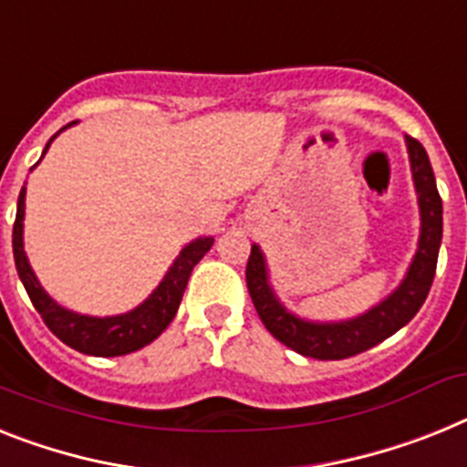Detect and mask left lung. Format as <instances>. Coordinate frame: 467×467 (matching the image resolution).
I'll list each match as a JSON object with an SVG mask.
<instances>
[{
	"label": "left lung",
	"mask_w": 467,
	"mask_h": 467,
	"mask_svg": "<svg viewBox=\"0 0 467 467\" xmlns=\"http://www.w3.org/2000/svg\"><path fill=\"white\" fill-rule=\"evenodd\" d=\"M406 149H409L418 207H420V238H418V250L404 281L380 305L370 306L361 317L337 321V324L305 321V318L290 314L274 295L260 245H253L250 250L245 281H248L254 309L260 314L265 328L278 342L302 357L336 361V358H348L366 352V349L376 348L378 342L388 340L400 328H404L423 306L430 285H432L437 254H440L441 245V198L437 184H434L432 165H430L423 143L413 137H406Z\"/></svg>",
	"instance_id": "8db88e82"
}]
</instances>
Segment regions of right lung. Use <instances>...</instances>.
I'll list each match as a JSON object with an SVG mask.
<instances>
[{
	"mask_svg": "<svg viewBox=\"0 0 467 467\" xmlns=\"http://www.w3.org/2000/svg\"><path fill=\"white\" fill-rule=\"evenodd\" d=\"M70 125H75V122H70ZM61 131H56L54 137L49 139V143ZM49 143H47V149H49ZM47 149H44V153H47ZM23 217H26V186H23L21 195H18V210H16L14 222V260L18 276H21L23 285H26L39 317L44 318L47 328L58 340L66 342L67 348L78 349L82 354H91V357H122V354L146 348L149 342H153L155 337L161 336L162 330L172 324L179 302L184 297L186 283H189L193 266L202 260V254L213 248L214 243V238L210 236L195 238L193 243H189L179 253V257L170 266V272L165 274L161 285L149 295V300H143L137 309H131L127 314L99 318L70 312L66 306L56 305L49 295L44 293L37 276H35L33 266L27 262L26 250H23Z\"/></svg>",
	"mask_w": 467,
	"mask_h": 467,
	"instance_id": "right-lung-1",
	"label": "right lung"
}]
</instances>
